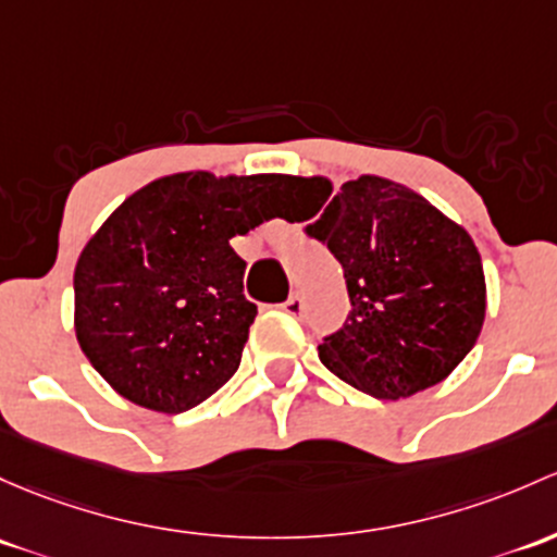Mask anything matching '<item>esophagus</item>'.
Listing matches in <instances>:
<instances>
[{"label":"esophagus","mask_w":557,"mask_h":557,"mask_svg":"<svg viewBox=\"0 0 557 557\" xmlns=\"http://www.w3.org/2000/svg\"><path fill=\"white\" fill-rule=\"evenodd\" d=\"M283 309H285V312H288V314H294V318H301V312H304V298L298 296V294H294V296L288 298V301L283 304Z\"/></svg>","instance_id":"34e87169"}]
</instances>
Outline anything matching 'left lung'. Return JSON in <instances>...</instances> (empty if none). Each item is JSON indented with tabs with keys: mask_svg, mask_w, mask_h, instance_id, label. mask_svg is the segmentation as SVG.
I'll list each match as a JSON object with an SVG mask.
<instances>
[{
	"mask_svg": "<svg viewBox=\"0 0 557 557\" xmlns=\"http://www.w3.org/2000/svg\"><path fill=\"white\" fill-rule=\"evenodd\" d=\"M301 184L323 191L318 210L333 191L323 175ZM307 232L342 263L352 301L342 331L320 344V360L338 379L400 400L441 384L475 347L485 320L483 261L465 226L417 191L360 175Z\"/></svg>",
	"mask_w": 557,
	"mask_h": 557,
	"instance_id": "8db88e82",
	"label": "left lung"
}]
</instances>
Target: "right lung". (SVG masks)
Masks as SVG:
<instances>
[{
    "instance_id": "obj_1",
    "label": "right lung",
    "mask_w": 557,
    "mask_h": 557,
    "mask_svg": "<svg viewBox=\"0 0 557 557\" xmlns=\"http://www.w3.org/2000/svg\"><path fill=\"white\" fill-rule=\"evenodd\" d=\"M294 181L165 175L87 239L74 269V331L111 389L149 411L184 413L230 382L256 320L230 239L272 219Z\"/></svg>"
}]
</instances>
